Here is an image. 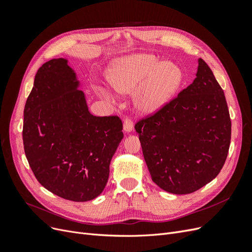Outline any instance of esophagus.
I'll return each mask as SVG.
<instances>
[{"label": "esophagus", "mask_w": 252, "mask_h": 252, "mask_svg": "<svg viewBox=\"0 0 252 252\" xmlns=\"http://www.w3.org/2000/svg\"><path fill=\"white\" fill-rule=\"evenodd\" d=\"M123 129H124V131L126 133L131 132L133 130V123H132V122L129 119H125L124 124H123Z\"/></svg>", "instance_id": "obj_1"}]
</instances>
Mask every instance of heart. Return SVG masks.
I'll list each match as a JSON object with an SVG mask.
<instances>
[{
	"instance_id": "b5f03b06",
	"label": "heart",
	"mask_w": 252,
	"mask_h": 252,
	"mask_svg": "<svg viewBox=\"0 0 252 252\" xmlns=\"http://www.w3.org/2000/svg\"><path fill=\"white\" fill-rule=\"evenodd\" d=\"M113 89L122 94H134L135 109L145 116L155 114L169 103L181 85L182 73L172 64L147 53L121 59L108 72ZM96 93L110 100L108 89L97 86Z\"/></svg>"
}]
</instances>
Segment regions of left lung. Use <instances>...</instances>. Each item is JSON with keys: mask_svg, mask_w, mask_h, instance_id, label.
Returning a JSON list of instances; mask_svg holds the SVG:
<instances>
[{"mask_svg": "<svg viewBox=\"0 0 252 252\" xmlns=\"http://www.w3.org/2000/svg\"><path fill=\"white\" fill-rule=\"evenodd\" d=\"M197 62L192 84L134 127L152 181L173 194L194 192L211 182L230 146L224 91L205 61Z\"/></svg>", "mask_w": 252, "mask_h": 252, "instance_id": "1", "label": "left lung"}]
</instances>
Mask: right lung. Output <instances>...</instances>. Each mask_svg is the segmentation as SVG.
I'll return each instance as SVG.
<instances>
[{
  "label": "right lung",
  "instance_id": "right-lung-1",
  "mask_svg": "<svg viewBox=\"0 0 252 252\" xmlns=\"http://www.w3.org/2000/svg\"><path fill=\"white\" fill-rule=\"evenodd\" d=\"M77 73L64 58L37 70L24 109L23 143L36 180L73 202L95 199L124 134L118 117H94Z\"/></svg>",
  "mask_w": 252,
  "mask_h": 252
}]
</instances>
